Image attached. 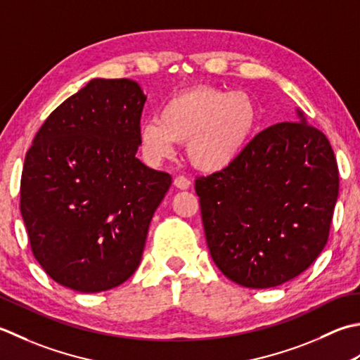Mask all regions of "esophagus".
<instances>
[{
  "label": "esophagus",
  "mask_w": 360,
  "mask_h": 360,
  "mask_svg": "<svg viewBox=\"0 0 360 360\" xmlns=\"http://www.w3.org/2000/svg\"><path fill=\"white\" fill-rule=\"evenodd\" d=\"M174 186L185 191V189H188L191 186V181L186 177H183V175H179V177L174 179Z\"/></svg>",
  "instance_id": "1"
}]
</instances>
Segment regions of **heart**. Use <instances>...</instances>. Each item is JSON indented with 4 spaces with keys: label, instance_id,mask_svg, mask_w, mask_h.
I'll use <instances>...</instances> for the list:
<instances>
[{
    "label": "heart",
    "instance_id": "1",
    "mask_svg": "<svg viewBox=\"0 0 360 360\" xmlns=\"http://www.w3.org/2000/svg\"><path fill=\"white\" fill-rule=\"evenodd\" d=\"M259 122L261 112L252 94L202 85L167 99L160 118L139 126L138 138L144 157L153 165L171 158L175 143H186L193 166L214 174L242 157Z\"/></svg>",
    "mask_w": 360,
    "mask_h": 360
}]
</instances>
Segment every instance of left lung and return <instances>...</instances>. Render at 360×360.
<instances>
[{"label": "left lung", "instance_id": "left-lung-1", "mask_svg": "<svg viewBox=\"0 0 360 360\" xmlns=\"http://www.w3.org/2000/svg\"><path fill=\"white\" fill-rule=\"evenodd\" d=\"M297 115L256 135L229 169L195 180L211 258L244 288L292 280L326 245L339 171L328 138Z\"/></svg>", "mask_w": 360, "mask_h": 360}]
</instances>
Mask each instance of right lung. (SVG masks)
Returning <instances> with one entry per match:
<instances>
[{"label":"right lung","instance_id":"right-lung-1","mask_svg":"<svg viewBox=\"0 0 360 360\" xmlns=\"http://www.w3.org/2000/svg\"><path fill=\"white\" fill-rule=\"evenodd\" d=\"M146 96L135 80L93 79L37 131L20 210L32 253L63 288L113 289L135 274L169 174L135 153Z\"/></svg>","mask_w":360,"mask_h":360}]
</instances>
